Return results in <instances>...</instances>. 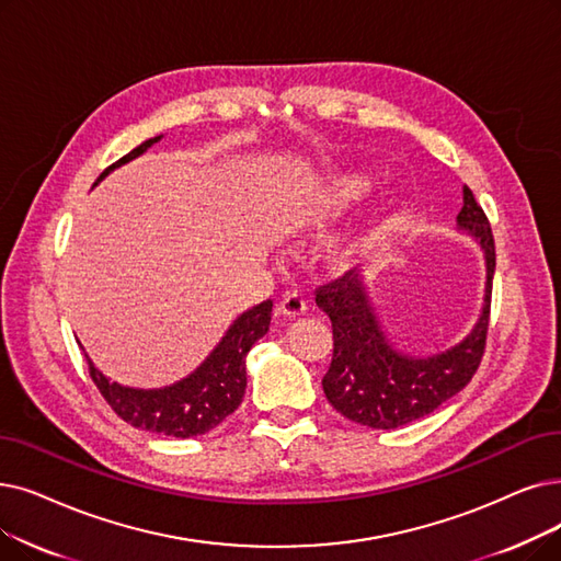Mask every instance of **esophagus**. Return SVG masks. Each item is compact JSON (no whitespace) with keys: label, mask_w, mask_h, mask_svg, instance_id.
Listing matches in <instances>:
<instances>
[{"label":"esophagus","mask_w":561,"mask_h":561,"mask_svg":"<svg viewBox=\"0 0 561 561\" xmlns=\"http://www.w3.org/2000/svg\"><path fill=\"white\" fill-rule=\"evenodd\" d=\"M279 311L288 316V319H296V316H302L307 311V300L302 294H298V290H294V294H284L279 302Z\"/></svg>","instance_id":"obj_1"}]
</instances>
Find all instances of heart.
<instances>
[{
	"label": "heart",
	"mask_w": 561,
	"mask_h": 561,
	"mask_svg": "<svg viewBox=\"0 0 561 561\" xmlns=\"http://www.w3.org/2000/svg\"><path fill=\"white\" fill-rule=\"evenodd\" d=\"M371 181L362 174H344L330 181L328 185L316 190L302 208V222L309 227H325L344 215L355 202H359L369 192ZM362 242H351L336 252L339 261H351L362 248Z\"/></svg>",
	"instance_id": "heart-1"
}]
</instances>
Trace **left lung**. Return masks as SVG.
Masks as SVG:
<instances>
[{
    "label": "left lung",
    "instance_id": "left-lung-1",
    "mask_svg": "<svg viewBox=\"0 0 561 561\" xmlns=\"http://www.w3.org/2000/svg\"><path fill=\"white\" fill-rule=\"evenodd\" d=\"M458 229L477 238L485 254V300L481 319L458 346L431 357H410L389 346L367 290L355 271L316 288V302L330 316L334 351L323 376L332 408L355 424L399 428L417 422L456 397L477 374L491 321L495 240L472 190L462 187Z\"/></svg>",
    "mask_w": 561,
    "mask_h": 561
}]
</instances>
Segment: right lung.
<instances>
[{
  "label": "right lung",
  "instance_id": "add662e5",
  "mask_svg": "<svg viewBox=\"0 0 561 561\" xmlns=\"http://www.w3.org/2000/svg\"><path fill=\"white\" fill-rule=\"evenodd\" d=\"M160 137L141 141L128 156L110 164L99 176L103 181L112 169L141 156ZM95 181V183H99ZM273 300H263L250 311L240 313L202 367L185 380L164 389H133L110 382L87 357L89 376L107 405L135 428L162 433L172 437H194L222 424L245 397L248 371L245 357L250 348L271 328Z\"/></svg>",
  "mask_w": 561,
  "mask_h": 561
}]
</instances>
